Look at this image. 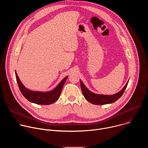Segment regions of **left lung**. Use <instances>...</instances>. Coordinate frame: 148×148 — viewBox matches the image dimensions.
Masks as SVG:
<instances>
[{"mask_svg": "<svg viewBox=\"0 0 148 148\" xmlns=\"http://www.w3.org/2000/svg\"><path fill=\"white\" fill-rule=\"evenodd\" d=\"M129 80L126 82L125 87L118 92L114 95H102L97 94L90 91L80 80V86L82 94L85 98L90 102L94 105H104L111 103L117 101L123 94L126 87L128 86Z\"/></svg>", "mask_w": 148, "mask_h": 148, "instance_id": "obj_1", "label": "left lung"}]
</instances>
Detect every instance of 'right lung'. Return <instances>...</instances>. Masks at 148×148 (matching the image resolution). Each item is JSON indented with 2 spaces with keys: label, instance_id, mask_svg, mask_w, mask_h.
I'll return each mask as SVG.
<instances>
[{
  "label": "right lung",
  "instance_id": "obj_1",
  "mask_svg": "<svg viewBox=\"0 0 148 148\" xmlns=\"http://www.w3.org/2000/svg\"><path fill=\"white\" fill-rule=\"evenodd\" d=\"M16 80L20 92L30 102L38 105H50L55 102L60 97L64 84L68 78L66 77L53 90L47 92L34 91L26 88L20 81L17 74L15 72Z\"/></svg>",
  "mask_w": 148,
  "mask_h": 148
}]
</instances>
